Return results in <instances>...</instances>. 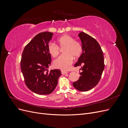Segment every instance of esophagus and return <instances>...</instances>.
Wrapping results in <instances>:
<instances>
[{
    "mask_svg": "<svg viewBox=\"0 0 128 128\" xmlns=\"http://www.w3.org/2000/svg\"><path fill=\"white\" fill-rule=\"evenodd\" d=\"M61 74L62 75H64V74H66L68 73V72H67L66 71H64V70H61Z\"/></svg>",
    "mask_w": 128,
    "mask_h": 128,
    "instance_id": "esophagus-1",
    "label": "esophagus"
}]
</instances>
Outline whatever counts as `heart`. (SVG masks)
I'll return each instance as SVG.
<instances>
[{"mask_svg": "<svg viewBox=\"0 0 128 128\" xmlns=\"http://www.w3.org/2000/svg\"><path fill=\"white\" fill-rule=\"evenodd\" d=\"M58 45L60 48H64V55L58 57L53 61V65L56 68L67 70L73 62V58L75 59L79 58L82 53V46L78 42L69 34H64L57 39ZM49 53L53 57L59 55L60 48L58 46L53 42H50L48 45Z\"/></svg>", "mask_w": 128, "mask_h": 128, "instance_id": "1", "label": "heart"}]
</instances>
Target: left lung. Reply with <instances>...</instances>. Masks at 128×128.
<instances>
[{
    "mask_svg": "<svg viewBox=\"0 0 128 128\" xmlns=\"http://www.w3.org/2000/svg\"><path fill=\"white\" fill-rule=\"evenodd\" d=\"M82 42L83 53L74 67L82 65L78 80L72 85L77 90L87 91L96 86L101 78L104 68L101 47L94 38L81 32L78 34Z\"/></svg>",
    "mask_w": 128,
    "mask_h": 128,
    "instance_id": "1",
    "label": "left lung"
}]
</instances>
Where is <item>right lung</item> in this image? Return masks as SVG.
Here are the masks:
<instances>
[{
	"label": "right lung",
	"instance_id": "right-lung-1",
	"mask_svg": "<svg viewBox=\"0 0 128 128\" xmlns=\"http://www.w3.org/2000/svg\"><path fill=\"white\" fill-rule=\"evenodd\" d=\"M53 34H37L24 48L21 60V69L29 89L40 95L48 94L54 90L61 72L59 69L48 71L51 56L48 45Z\"/></svg>",
	"mask_w": 128,
	"mask_h": 128
}]
</instances>
